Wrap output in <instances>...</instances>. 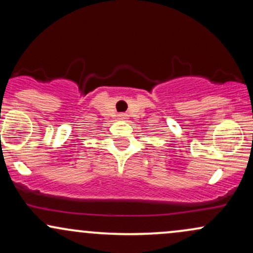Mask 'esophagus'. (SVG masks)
Instances as JSON below:
<instances>
[{"label":"esophagus","mask_w":253,"mask_h":253,"mask_svg":"<svg viewBox=\"0 0 253 253\" xmlns=\"http://www.w3.org/2000/svg\"><path fill=\"white\" fill-rule=\"evenodd\" d=\"M120 118L124 119V118H125V114H120Z\"/></svg>","instance_id":"obj_1"}]
</instances>
